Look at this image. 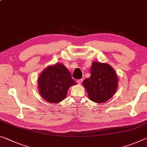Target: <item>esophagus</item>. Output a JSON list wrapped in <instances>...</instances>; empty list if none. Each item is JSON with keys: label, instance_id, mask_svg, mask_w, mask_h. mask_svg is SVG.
<instances>
[{"label": "esophagus", "instance_id": "obj_1", "mask_svg": "<svg viewBox=\"0 0 147 147\" xmlns=\"http://www.w3.org/2000/svg\"><path fill=\"white\" fill-rule=\"evenodd\" d=\"M76 82H77V83L78 84H80L82 82V79H79V80H77V81H76Z\"/></svg>", "mask_w": 147, "mask_h": 147}]
</instances>
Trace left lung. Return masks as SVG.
Wrapping results in <instances>:
<instances>
[{
  "label": "left lung",
  "instance_id": "1",
  "mask_svg": "<svg viewBox=\"0 0 147 147\" xmlns=\"http://www.w3.org/2000/svg\"><path fill=\"white\" fill-rule=\"evenodd\" d=\"M91 76L83 81L91 101L97 103H104L111 99L118 88V76L110 65L93 62Z\"/></svg>",
  "mask_w": 147,
  "mask_h": 147
}]
</instances>
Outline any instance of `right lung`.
Segmentation results:
<instances>
[{"mask_svg":"<svg viewBox=\"0 0 147 147\" xmlns=\"http://www.w3.org/2000/svg\"><path fill=\"white\" fill-rule=\"evenodd\" d=\"M76 83L65 65L56 63L48 66L38 79L39 94L49 103H57L67 96V91Z\"/></svg>","mask_w":147,"mask_h":147,"instance_id":"add662e5","label":"right lung"}]
</instances>
